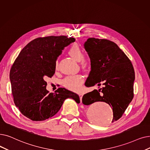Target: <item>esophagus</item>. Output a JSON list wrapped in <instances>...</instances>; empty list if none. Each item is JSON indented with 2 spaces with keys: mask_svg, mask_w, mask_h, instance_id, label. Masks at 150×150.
Returning <instances> with one entry per match:
<instances>
[{
  "mask_svg": "<svg viewBox=\"0 0 150 150\" xmlns=\"http://www.w3.org/2000/svg\"><path fill=\"white\" fill-rule=\"evenodd\" d=\"M79 96H80V100L81 102V100H82V97H83V94L81 93H80L79 94Z\"/></svg>",
  "mask_w": 150,
  "mask_h": 150,
  "instance_id": "esophagus-1",
  "label": "esophagus"
}]
</instances>
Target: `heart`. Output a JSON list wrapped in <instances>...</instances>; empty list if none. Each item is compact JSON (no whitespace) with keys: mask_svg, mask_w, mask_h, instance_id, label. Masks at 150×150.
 <instances>
[{"mask_svg":"<svg viewBox=\"0 0 150 150\" xmlns=\"http://www.w3.org/2000/svg\"><path fill=\"white\" fill-rule=\"evenodd\" d=\"M67 53L71 57L76 61H79L80 64L83 67H86L90 63V61L88 58L83 56V50L79 44L74 43L69 48ZM55 70L57 69V62L56 61ZM63 85L72 91H79L82 88L83 78L81 75L77 74L74 75H69L64 78L62 81Z\"/></svg>","mask_w":150,"mask_h":150,"instance_id":"obj_1","label":"heart"}]
</instances>
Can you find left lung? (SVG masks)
<instances>
[{"instance_id":"1","label":"left lung","mask_w":150,"mask_h":150,"mask_svg":"<svg viewBox=\"0 0 150 150\" xmlns=\"http://www.w3.org/2000/svg\"><path fill=\"white\" fill-rule=\"evenodd\" d=\"M84 48L91 59V71L85 86L102 88L84 94L82 102H104L112 108V122L119 120L134 97L135 71L128 57L115 43L89 38Z\"/></svg>"}]
</instances>
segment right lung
Segmentation results:
<instances>
[{"label":"right lung","mask_w":150,"mask_h":150,"mask_svg":"<svg viewBox=\"0 0 150 150\" xmlns=\"http://www.w3.org/2000/svg\"><path fill=\"white\" fill-rule=\"evenodd\" d=\"M75 41L73 37L48 36L30 42L13 64L10 80L13 101L24 116L35 121L55 115L67 98L80 102L79 96L59 88L50 93L45 81L55 72V62L64 47Z\"/></svg>","instance_id":"obj_1"}]
</instances>
